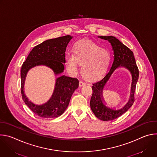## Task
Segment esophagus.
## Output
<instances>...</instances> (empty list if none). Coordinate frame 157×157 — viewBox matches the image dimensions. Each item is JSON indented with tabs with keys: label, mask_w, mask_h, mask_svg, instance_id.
Listing matches in <instances>:
<instances>
[{
	"label": "esophagus",
	"mask_w": 157,
	"mask_h": 157,
	"mask_svg": "<svg viewBox=\"0 0 157 157\" xmlns=\"http://www.w3.org/2000/svg\"><path fill=\"white\" fill-rule=\"evenodd\" d=\"M87 84H86V82H83V81H79V86H85V85H86Z\"/></svg>",
	"instance_id": "34e87169"
}]
</instances>
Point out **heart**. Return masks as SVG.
Wrapping results in <instances>:
<instances>
[{"instance_id": "1", "label": "heart", "mask_w": 157, "mask_h": 157, "mask_svg": "<svg viewBox=\"0 0 157 157\" xmlns=\"http://www.w3.org/2000/svg\"><path fill=\"white\" fill-rule=\"evenodd\" d=\"M74 53L66 55V64L72 73L78 71L81 64L82 75L87 79L94 80L102 77L107 71L111 55L108 50L89 39L77 41L74 45Z\"/></svg>"}]
</instances>
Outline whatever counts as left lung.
Listing matches in <instances>:
<instances>
[{
  "label": "left lung",
  "mask_w": 157,
  "mask_h": 157,
  "mask_svg": "<svg viewBox=\"0 0 157 157\" xmlns=\"http://www.w3.org/2000/svg\"><path fill=\"white\" fill-rule=\"evenodd\" d=\"M110 43L114 54V59L109 73L101 80L93 84V94L90 101V106L94 115L100 120L108 121L116 119L124 114L135 101L134 93L139 79V69L136 64L133 53L117 38L113 36H98ZM120 67L127 69L132 75L131 93L128 102L121 109L114 110L106 106L103 102V89L113 71Z\"/></svg>",
  "instance_id": "obj_1"
}]
</instances>
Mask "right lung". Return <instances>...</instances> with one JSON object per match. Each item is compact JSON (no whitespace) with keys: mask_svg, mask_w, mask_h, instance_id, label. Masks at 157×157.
Listing matches in <instances>:
<instances>
[{"mask_svg":"<svg viewBox=\"0 0 157 157\" xmlns=\"http://www.w3.org/2000/svg\"><path fill=\"white\" fill-rule=\"evenodd\" d=\"M73 36L66 35L50 39L35 47L21 66V93L25 104L36 116L43 118H55L60 116L68 107L72 94L79 86L77 78L65 75L56 79L55 87L52 98L47 102L36 105L29 100L24 93V84L28 71L36 66L44 65L51 68L56 76L64 70L65 52Z\"/></svg>","mask_w":157,"mask_h":157,"instance_id":"1","label":"right lung"}]
</instances>
